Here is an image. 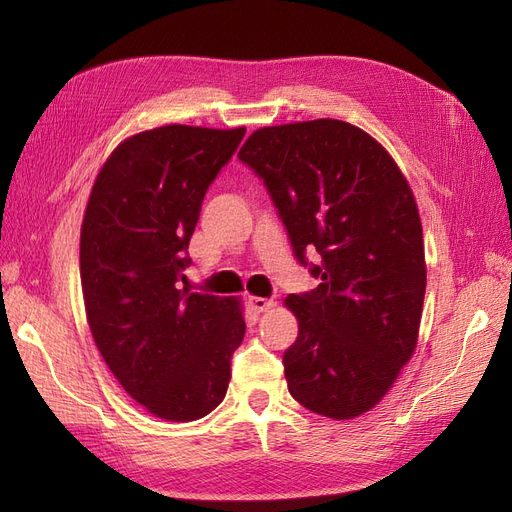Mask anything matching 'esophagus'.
<instances>
[{"mask_svg":"<svg viewBox=\"0 0 512 512\" xmlns=\"http://www.w3.org/2000/svg\"><path fill=\"white\" fill-rule=\"evenodd\" d=\"M247 303H250V307L258 314L267 312V309H271L275 305L271 299H262V297H250V299H247Z\"/></svg>","mask_w":512,"mask_h":512,"instance_id":"esophagus-1","label":"esophagus"}]
</instances>
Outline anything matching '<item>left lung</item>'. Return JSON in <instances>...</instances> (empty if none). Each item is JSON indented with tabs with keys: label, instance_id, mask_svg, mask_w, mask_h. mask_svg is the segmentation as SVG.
<instances>
[{
	"label": "left lung",
	"instance_id": "1",
	"mask_svg": "<svg viewBox=\"0 0 512 512\" xmlns=\"http://www.w3.org/2000/svg\"><path fill=\"white\" fill-rule=\"evenodd\" d=\"M239 160L265 181L303 265L320 254L318 288L284 301L299 320L288 391L350 421L380 404L416 350L427 265L410 183L374 136L339 119L260 128Z\"/></svg>",
	"mask_w": 512,
	"mask_h": 512
}]
</instances>
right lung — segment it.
Masks as SVG:
<instances>
[{"label": "right lung", "instance_id": "1", "mask_svg": "<svg viewBox=\"0 0 512 512\" xmlns=\"http://www.w3.org/2000/svg\"><path fill=\"white\" fill-rule=\"evenodd\" d=\"M245 128H153L102 164L81 226V284L104 363L153 416L188 423L222 404L245 335L239 297L177 286L209 183Z\"/></svg>", "mask_w": 512, "mask_h": 512}]
</instances>
